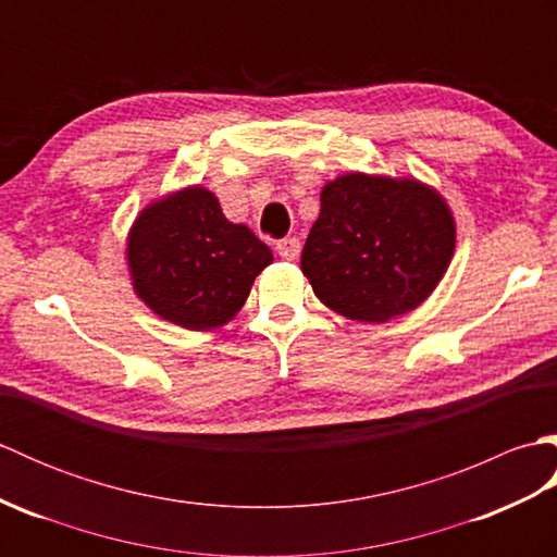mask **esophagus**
Listing matches in <instances>:
<instances>
[{"mask_svg": "<svg viewBox=\"0 0 557 557\" xmlns=\"http://www.w3.org/2000/svg\"><path fill=\"white\" fill-rule=\"evenodd\" d=\"M275 248H277L280 258L294 260V258L299 256V251H301V242L297 239V236H287V239H280V242L275 244Z\"/></svg>", "mask_w": 557, "mask_h": 557, "instance_id": "esophagus-1", "label": "esophagus"}]
</instances>
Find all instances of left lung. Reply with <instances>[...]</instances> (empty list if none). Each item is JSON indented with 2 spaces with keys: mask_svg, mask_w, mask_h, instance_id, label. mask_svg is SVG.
<instances>
[{
  "mask_svg": "<svg viewBox=\"0 0 557 557\" xmlns=\"http://www.w3.org/2000/svg\"><path fill=\"white\" fill-rule=\"evenodd\" d=\"M455 242L453 210L429 184L349 172L323 186L301 270L327 309L387 323L431 297Z\"/></svg>",
  "mask_w": 557,
  "mask_h": 557,
  "instance_id": "left-lung-1",
  "label": "left lung"
}]
</instances>
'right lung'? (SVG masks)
Segmentation results:
<instances>
[{
	"label": "right lung",
	"instance_id": "obj_1",
	"mask_svg": "<svg viewBox=\"0 0 557 557\" xmlns=\"http://www.w3.org/2000/svg\"><path fill=\"white\" fill-rule=\"evenodd\" d=\"M272 251L222 215L218 196L186 186L138 212L126 236L136 297L184 330H215L242 311Z\"/></svg>",
	"mask_w": 557,
	"mask_h": 557
}]
</instances>
